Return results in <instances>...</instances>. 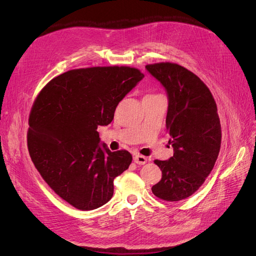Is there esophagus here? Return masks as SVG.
Wrapping results in <instances>:
<instances>
[{
    "label": "esophagus",
    "instance_id": "obj_1",
    "mask_svg": "<svg viewBox=\"0 0 256 256\" xmlns=\"http://www.w3.org/2000/svg\"><path fill=\"white\" fill-rule=\"evenodd\" d=\"M134 161L136 164H145L147 162V158L144 156H141V154H136L134 157Z\"/></svg>",
    "mask_w": 256,
    "mask_h": 256
}]
</instances>
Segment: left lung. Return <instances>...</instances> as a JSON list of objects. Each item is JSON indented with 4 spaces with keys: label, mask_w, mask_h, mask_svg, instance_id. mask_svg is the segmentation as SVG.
<instances>
[{
    "label": "left lung",
    "mask_w": 256,
    "mask_h": 256,
    "mask_svg": "<svg viewBox=\"0 0 256 256\" xmlns=\"http://www.w3.org/2000/svg\"><path fill=\"white\" fill-rule=\"evenodd\" d=\"M145 68L166 90V124L174 150L168 160H154L162 178L152 191L177 202L192 196L214 168L221 146L218 109L206 84L187 68L168 62Z\"/></svg>",
    "instance_id": "obj_1"
}]
</instances>
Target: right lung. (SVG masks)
<instances>
[{
    "label": "right lung",
    "mask_w": 256,
    "mask_h": 256,
    "mask_svg": "<svg viewBox=\"0 0 256 256\" xmlns=\"http://www.w3.org/2000/svg\"><path fill=\"white\" fill-rule=\"evenodd\" d=\"M143 78L127 66L74 69L37 95L28 118L30 159L49 187L76 209L109 202L114 178L132 161L129 152L100 144L97 128L109 125L118 102Z\"/></svg>",
    "instance_id": "add662e5"
}]
</instances>
